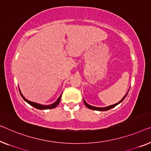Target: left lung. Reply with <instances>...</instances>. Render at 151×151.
<instances>
[{"label":"left lung","instance_id":"8db88e82","mask_svg":"<svg viewBox=\"0 0 151 151\" xmlns=\"http://www.w3.org/2000/svg\"><path fill=\"white\" fill-rule=\"evenodd\" d=\"M127 93H127V94H126V95L124 96V97H123V98H122V100H121L120 102H119L118 103H116V104H113V105H111V106H107V107H105V108H98V107H95V106H90V105H89V104H87L86 102H85V101L83 100V101H84V104H85V105L88 108V109H91V110H94V111H109V110H110V109H112V108H114V106H116V105H118L119 104H120V103L122 102V101L124 100L125 99V98L126 97V96H127Z\"/></svg>","mask_w":151,"mask_h":151}]
</instances>
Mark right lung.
Here are the masks:
<instances>
[{"label": "right lung", "mask_w": 151, "mask_h": 151, "mask_svg": "<svg viewBox=\"0 0 151 151\" xmlns=\"http://www.w3.org/2000/svg\"><path fill=\"white\" fill-rule=\"evenodd\" d=\"M19 91L20 95H21L22 98H23L24 100H25L27 103H28L29 104L31 105V106H32L33 107L36 108V109H40V110H45V109H54V108H55L58 104H59L60 99H61V97H62V94H61V95H60V96L59 97V98L58 99V100L56 101L55 103H53V104H50V105H45H45H41V104H38V103L32 102H31V101L28 100H27V99H26L25 98H24V96L23 95H22V93H21V91H20V90H19Z\"/></svg>", "instance_id": "obj_1"}]
</instances>
